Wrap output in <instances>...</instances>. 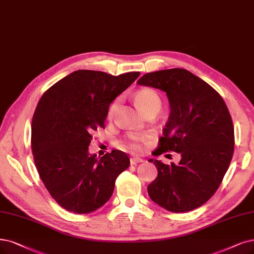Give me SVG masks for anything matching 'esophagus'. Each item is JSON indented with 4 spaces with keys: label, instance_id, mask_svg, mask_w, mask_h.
<instances>
[{
    "label": "esophagus",
    "instance_id": "1",
    "mask_svg": "<svg viewBox=\"0 0 254 254\" xmlns=\"http://www.w3.org/2000/svg\"><path fill=\"white\" fill-rule=\"evenodd\" d=\"M140 162H143V159L138 158V157L130 158V164H137V163H140Z\"/></svg>",
    "mask_w": 254,
    "mask_h": 254
}]
</instances>
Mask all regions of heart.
Returning a JSON list of instances; mask_svg holds the SVG:
<instances>
[{
    "label": "heart",
    "instance_id": "b5f03b06",
    "mask_svg": "<svg viewBox=\"0 0 254 254\" xmlns=\"http://www.w3.org/2000/svg\"><path fill=\"white\" fill-rule=\"evenodd\" d=\"M134 100L137 107L141 110L144 114L148 112L158 113L162 108V100L159 96V94L148 88L140 89L134 94ZM118 99L113 100L108 109V116L112 117L114 115L115 111L118 107ZM149 138V135L146 133H133L128 135L127 139L125 142H122L120 145L122 148L127 149L132 153H139L143 149L145 142Z\"/></svg>",
    "mask_w": 254,
    "mask_h": 254
}]
</instances>
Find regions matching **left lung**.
Masks as SVG:
<instances>
[{
  "instance_id": "left-lung-1",
  "label": "left lung",
  "mask_w": 254,
  "mask_h": 254,
  "mask_svg": "<svg viewBox=\"0 0 254 254\" xmlns=\"http://www.w3.org/2000/svg\"><path fill=\"white\" fill-rule=\"evenodd\" d=\"M137 83L166 93L171 114L157 152L181 155L179 164L149 159L158 171L147 186L149 198L172 212L198 208L217 191L232 159L234 129L226 103L185 69L146 73Z\"/></svg>"
}]
</instances>
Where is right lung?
<instances>
[{
    "label": "right lung",
    "instance_id": "1",
    "mask_svg": "<svg viewBox=\"0 0 254 254\" xmlns=\"http://www.w3.org/2000/svg\"><path fill=\"white\" fill-rule=\"evenodd\" d=\"M139 75L77 70L54 83L39 101L31 126L34 163L47 190L63 208L80 214L98 209L129 166L127 155L118 149L100 159L88 149L92 134L105 127L110 103Z\"/></svg>",
    "mask_w": 254,
    "mask_h": 254
}]
</instances>
